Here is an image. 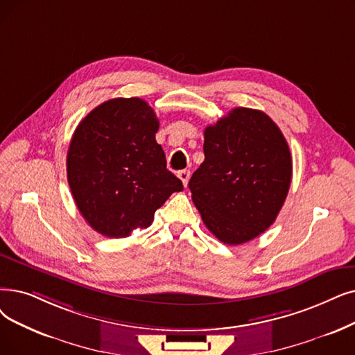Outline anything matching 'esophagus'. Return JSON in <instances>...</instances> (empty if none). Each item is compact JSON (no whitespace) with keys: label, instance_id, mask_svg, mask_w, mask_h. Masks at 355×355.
Masks as SVG:
<instances>
[{"label":"esophagus","instance_id":"1","mask_svg":"<svg viewBox=\"0 0 355 355\" xmlns=\"http://www.w3.org/2000/svg\"><path fill=\"white\" fill-rule=\"evenodd\" d=\"M177 175H178V178L182 181V186L186 187L189 180H190V171H189V169H182V171H180Z\"/></svg>","mask_w":355,"mask_h":355}]
</instances>
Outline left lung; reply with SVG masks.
Returning a JSON list of instances; mask_svg holds the SVG:
<instances>
[{"label": "left lung", "mask_w": 355, "mask_h": 355, "mask_svg": "<svg viewBox=\"0 0 355 355\" xmlns=\"http://www.w3.org/2000/svg\"><path fill=\"white\" fill-rule=\"evenodd\" d=\"M205 161L190 178L193 203L220 242L241 245L274 223L291 182V155L279 126L236 107L205 129Z\"/></svg>", "instance_id": "obj_1"}]
</instances>
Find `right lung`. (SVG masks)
<instances>
[{
	"instance_id": "1",
	"label": "right lung",
	"mask_w": 355,
	"mask_h": 355,
	"mask_svg": "<svg viewBox=\"0 0 355 355\" xmlns=\"http://www.w3.org/2000/svg\"><path fill=\"white\" fill-rule=\"evenodd\" d=\"M159 120L142 98L97 105L75 129L67 175L75 205L98 234L126 238L148 227L153 214L182 182L166 169L157 144Z\"/></svg>"
}]
</instances>
